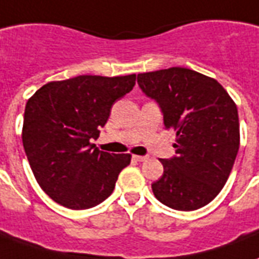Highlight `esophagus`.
I'll return each mask as SVG.
<instances>
[{
  "label": "esophagus",
  "mask_w": 259,
  "mask_h": 259,
  "mask_svg": "<svg viewBox=\"0 0 259 259\" xmlns=\"http://www.w3.org/2000/svg\"><path fill=\"white\" fill-rule=\"evenodd\" d=\"M135 159L137 160V162H144V160H147V159H148V156H141V155H136Z\"/></svg>",
  "instance_id": "1"
}]
</instances>
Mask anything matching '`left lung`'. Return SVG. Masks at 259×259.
I'll return each instance as SVG.
<instances>
[{
  "label": "left lung",
  "instance_id": "obj_1",
  "mask_svg": "<svg viewBox=\"0 0 259 259\" xmlns=\"http://www.w3.org/2000/svg\"><path fill=\"white\" fill-rule=\"evenodd\" d=\"M137 83L159 105L164 127L177 133L176 155L160 159L155 198L180 211L206 206L224 188L239 151L236 104L215 79L183 67L139 74Z\"/></svg>",
  "mask_w": 259,
  "mask_h": 259
}]
</instances>
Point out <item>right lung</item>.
I'll use <instances>...</instances> for the list:
<instances>
[{
    "instance_id": "1",
    "label": "right lung",
    "mask_w": 259,
    "mask_h": 259,
    "mask_svg": "<svg viewBox=\"0 0 259 259\" xmlns=\"http://www.w3.org/2000/svg\"><path fill=\"white\" fill-rule=\"evenodd\" d=\"M136 85L124 76L79 75L49 82L26 104L23 147L35 180L56 203L95 207L110 196L130 155L93 149L115 101Z\"/></svg>"
}]
</instances>
